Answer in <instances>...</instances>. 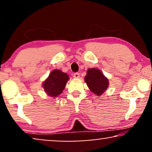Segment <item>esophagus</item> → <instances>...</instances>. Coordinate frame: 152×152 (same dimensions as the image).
Returning a JSON list of instances; mask_svg holds the SVG:
<instances>
[{
	"label": "esophagus",
	"instance_id": "1",
	"mask_svg": "<svg viewBox=\"0 0 152 152\" xmlns=\"http://www.w3.org/2000/svg\"><path fill=\"white\" fill-rule=\"evenodd\" d=\"M73 77L75 78H79L80 77V73H79V72H75V73H74V75H73Z\"/></svg>",
	"mask_w": 152,
	"mask_h": 152
}]
</instances>
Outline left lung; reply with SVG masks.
Returning <instances> with one entry per match:
<instances>
[{"label":"left lung","instance_id":"8db88e82","mask_svg":"<svg viewBox=\"0 0 152 152\" xmlns=\"http://www.w3.org/2000/svg\"><path fill=\"white\" fill-rule=\"evenodd\" d=\"M85 82L91 92L99 96L107 90L109 86V80L100 70L97 68H89L84 78Z\"/></svg>","mask_w":152,"mask_h":152}]
</instances>
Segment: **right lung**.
Masks as SVG:
<instances>
[{"label": "right lung", "instance_id": "right-lung-1", "mask_svg": "<svg viewBox=\"0 0 152 152\" xmlns=\"http://www.w3.org/2000/svg\"><path fill=\"white\" fill-rule=\"evenodd\" d=\"M68 80V75L60 70H53L50 73L48 77L43 82V88L48 95L57 97L63 92Z\"/></svg>", "mask_w": 152, "mask_h": 152}]
</instances>
